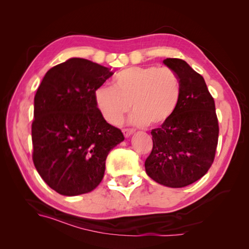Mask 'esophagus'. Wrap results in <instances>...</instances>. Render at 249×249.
I'll use <instances>...</instances> for the list:
<instances>
[{
	"instance_id": "esophagus-1",
	"label": "esophagus",
	"mask_w": 249,
	"mask_h": 249,
	"mask_svg": "<svg viewBox=\"0 0 249 249\" xmlns=\"http://www.w3.org/2000/svg\"><path fill=\"white\" fill-rule=\"evenodd\" d=\"M123 133H124V137H125V138H127V137H130L131 135L134 133V130H130V129H124V130H123Z\"/></svg>"
}]
</instances>
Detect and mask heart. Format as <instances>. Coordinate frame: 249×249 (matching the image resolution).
Masks as SVG:
<instances>
[{"label":"heart","mask_w":249,"mask_h":249,"mask_svg":"<svg viewBox=\"0 0 249 249\" xmlns=\"http://www.w3.org/2000/svg\"><path fill=\"white\" fill-rule=\"evenodd\" d=\"M179 96V79L169 67L133 66L119 71L113 79L112 87L97 88L94 102L110 124H118L132 107L131 124L157 125L172 116Z\"/></svg>","instance_id":"1"}]
</instances>
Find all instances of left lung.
Wrapping results in <instances>:
<instances>
[{"mask_svg": "<svg viewBox=\"0 0 249 249\" xmlns=\"http://www.w3.org/2000/svg\"><path fill=\"white\" fill-rule=\"evenodd\" d=\"M163 63L178 74L180 96L172 116L150 132L154 145L144 166L158 184L182 188L211 167L219 127L214 99L200 74L182 59L167 58Z\"/></svg>", "mask_w": 249, "mask_h": 249, "instance_id": "8db88e82", "label": "left lung"}]
</instances>
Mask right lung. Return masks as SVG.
Returning <instances> with one entry per match:
<instances>
[{
	"instance_id": "1",
	"label": "right lung",
	"mask_w": 249,
	"mask_h": 249,
	"mask_svg": "<svg viewBox=\"0 0 249 249\" xmlns=\"http://www.w3.org/2000/svg\"><path fill=\"white\" fill-rule=\"evenodd\" d=\"M111 69L71 58L43 77L34 97L33 162L53 190L65 196L91 192L100 185L110 150L124 140L103 118L94 91Z\"/></svg>"
}]
</instances>
